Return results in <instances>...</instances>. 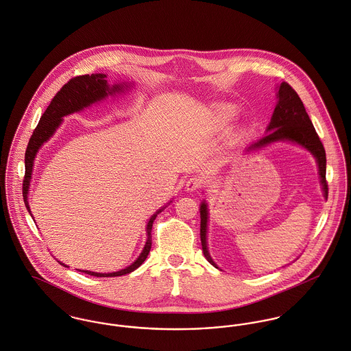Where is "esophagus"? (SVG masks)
<instances>
[{
	"instance_id": "34e87169",
	"label": "esophagus",
	"mask_w": 351,
	"mask_h": 351,
	"mask_svg": "<svg viewBox=\"0 0 351 351\" xmlns=\"http://www.w3.org/2000/svg\"><path fill=\"white\" fill-rule=\"evenodd\" d=\"M202 180L199 177H191L188 181H186V185H185V189L188 191H198L201 186H202Z\"/></svg>"
}]
</instances>
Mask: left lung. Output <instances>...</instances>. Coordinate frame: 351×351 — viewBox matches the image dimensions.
Wrapping results in <instances>:
<instances>
[{
    "label": "left lung",
    "instance_id": "8db88e82",
    "mask_svg": "<svg viewBox=\"0 0 351 351\" xmlns=\"http://www.w3.org/2000/svg\"><path fill=\"white\" fill-rule=\"evenodd\" d=\"M279 141H288V142L300 145L315 157L317 163H318L322 189L324 193V197L327 198L328 188H327V181H326V152H324V147L319 139L315 128L311 123L308 114L306 112L303 101L300 100L296 91L286 82H283L279 87L278 104L272 114L271 122L267 128V134L261 139L252 143L247 149V152L258 150L272 142H279ZM199 216H201L199 236H201L202 252L206 257V260L213 267L219 268L216 265V263L212 260V257L209 255V251H208V244H206L208 205L205 201L201 202Z\"/></svg>",
    "mask_w": 351,
    "mask_h": 351
}]
</instances>
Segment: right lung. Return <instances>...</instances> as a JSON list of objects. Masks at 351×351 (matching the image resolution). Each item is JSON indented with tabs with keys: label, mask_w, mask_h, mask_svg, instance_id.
<instances>
[{
	"label": "right lung",
	"mask_w": 351,
	"mask_h": 351,
	"mask_svg": "<svg viewBox=\"0 0 351 351\" xmlns=\"http://www.w3.org/2000/svg\"><path fill=\"white\" fill-rule=\"evenodd\" d=\"M106 77L107 76L104 73H93V75H83V76L72 77L66 84H64L62 90L53 96L48 108L43 114L37 128H34L32 136L29 139V143H28V147H27V152H25V176H24V181H23V197H24V202H25V206H27L29 215H31V208L28 204V194H29V185H31V178H32L33 162H34L38 149L55 134L56 128L60 126L63 117L77 112L88 106L94 104L96 101L104 99L106 96L112 95L115 93H121V91H125L130 88L125 83L114 84L112 87H110L107 84ZM165 208L166 206L157 210L156 215H153L150 217L147 226H146V232H147L146 244H145L141 255L138 256V258L131 265H128L121 271L110 272V274H99V272H91V271H84V269H77V271L88 274L91 276H96V278L122 276V275H126V274L135 271L138 267H141V264L146 260V257L150 252L153 223H154L157 215ZM59 263L63 264L62 261H59Z\"/></svg>",
	"instance_id": "obj_1"
}]
</instances>
